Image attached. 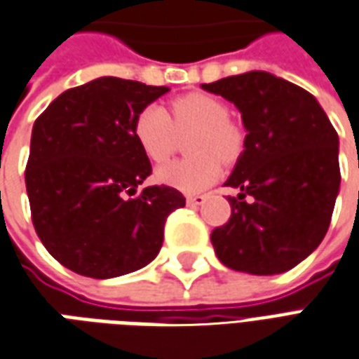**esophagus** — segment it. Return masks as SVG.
Returning a JSON list of instances; mask_svg holds the SVG:
<instances>
[{
	"label": "esophagus",
	"instance_id": "1",
	"mask_svg": "<svg viewBox=\"0 0 359 359\" xmlns=\"http://www.w3.org/2000/svg\"><path fill=\"white\" fill-rule=\"evenodd\" d=\"M207 201L205 196H187V203L190 207H200Z\"/></svg>",
	"mask_w": 359,
	"mask_h": 359
}]
</instances>
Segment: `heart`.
<instances>
[{
    "label": "heart",
    "instance_id": "b5f03b06",
    "mask_svg": "<svg viewBox=\"0 0 359 359\" xmlns=\"http://www.w3.org/2000/svg\"><path fill=\"white\" fill-rule=\"evenodd\" d=\"M190 131H198L190 142L194 158L159 167L156 179L180 192L198 194L219 179L220 161L230 165L243 150V131L230 119V106L213 95L190 93L172 100L171 114L163 106L150 104L133 123L137 144L154 163L171 158L179 135Z\"/></svg>",
    "mask_w": 359,
    "mask_h": 359
}]
</instances>
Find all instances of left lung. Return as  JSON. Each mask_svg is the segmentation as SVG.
Returning <instances> with one entry per match:
<instances>
[{"mask_svg":"<svg viewBox=\"0 0 359 359\" xmlns=\"http://www.w3.org/2000/svg\"><path fill=\"white\" fill-rule=\"evenodd\" d=\"M241 112L243 152L226 187L232 215L211 243L224 266L255 276L287 272L320 245L341 187L339 135L299 85L253 70L201 85ZM251 195L253 202H243Z\"/></svg>","mask_w":359,"mask_h":359,"instance_id":"left-lung-1","label":"left lung"}]
</instances>
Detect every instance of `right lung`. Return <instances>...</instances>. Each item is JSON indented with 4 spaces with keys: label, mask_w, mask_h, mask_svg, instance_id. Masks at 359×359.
Wrapping results in <instances>:
<instances>
[{
    "label": "right lung",
    "mask_w": 359,
    "mask_h": 359,
    "mask_svg": "<svg viewBox=\"0 0 359 359\" xmlns=\"http://www.w3.org/2000/svg\"><path fill=\"white\" fill-rule=\"evenodd\" d=\"M167 91L106 76L58 95L36 119L24 172L32 222L72 272L106 280L146 266L161 249L167 217L187 203L163 184L137 194L152 165L133 123Z\"/></svg>",
    "instance_id": "right-lung-1"
}]
</instances>
